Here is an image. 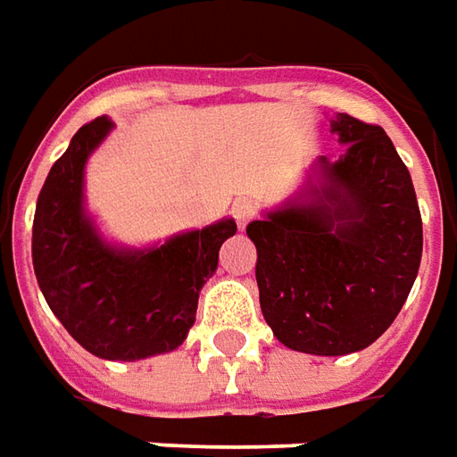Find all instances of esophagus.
I'll list each match as a JSON object with an SVG mask.
<instances>
[{"instance_id":"obj_1","label":"esophagus","mask_w":457,"mask_h":457,"mask_svg":"<svg viewBox=\"0 0 457 457\" xmlns=\"http://www.w3.org/2000/svg\"><path fill=\"white\" fill-rule=\"evenodd\" d=\"M253 216H256V209H253V204H248V201H236V204H234V219H236V223H238V228H246Z\"/></svg>"}]
</instances>
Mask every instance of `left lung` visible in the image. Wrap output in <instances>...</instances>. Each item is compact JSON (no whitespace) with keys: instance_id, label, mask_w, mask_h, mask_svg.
<instances>
[{"instance_id":"8db88e82","label":"left lung","mask_w":457,"mask_h":457,"mask_svg":"<svg viewBox=\"0 0 457 457\" xmlns=\"http://www.w3.org/2000/svg\"><path fill=\"white\" fill-rule=\"evenodd\" d=\"M345 144L281 206L248 223L263 319L291 351L345 355L388 330L413 288L423 221L413 181L380 127L336 114Z\"/></svg>"}]
</instances>
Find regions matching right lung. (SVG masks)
<instances>
[{
	"instance_id": "obj_1",
	"label": "right lung",
	"mask_w": 457,
	"mask_h": 457,
	"mask_svg": "<svg viewBox=\"0 0 457 457\" xmlns=\"http://www.w3.org/2000/svg\"><path fill=\"white\" fill-rule=\"evenodd\" d=\"M112 129V119H94L52 166L37 201L31 261L52 313L81 348L104 361H141L187 341L198 294L236 221L221 219L146 248L112 244L84 196L87 162Z\"/></svg>"
}]
</instances>
